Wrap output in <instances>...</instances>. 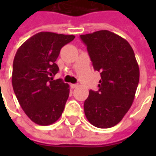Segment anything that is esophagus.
I'll return each mask as SVG.
<instances>
[{"label":"esophagus","mask_w":156,"mask_h":156,"mask_svg":"<svg viewBox=\"0 0 156 156\" xmlns=\"http://www.w3.org/2000/svg\"><path fill=\"white\" fill-rule=\"evenodd\" d=\"M78 84H71V88H78Z\"/></svg>","instance_id":"obj_1"}]
</instances>
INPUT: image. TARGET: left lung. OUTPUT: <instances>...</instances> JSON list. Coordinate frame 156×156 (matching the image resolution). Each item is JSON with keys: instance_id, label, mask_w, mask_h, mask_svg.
Wrapping results in <instances>:
<instances>
[{"instance_id": "8db88e82", "label": "left lung", "mask_w": 156, "mask_h": 156, "mask_svg": "<svg viewBox=\"0 0 156 156\" xmlns=\"http://www.w3.org/2000/svg\"><path fill=\"white\" fill-rule=\"evenodd\" d=\"M80 38L101 76L98 90H90L84 101L85 115L95 127L111 128L122 120L134 101L140 80L134 52L125 39L107 30Z\"/></svg>"}]
</instances>
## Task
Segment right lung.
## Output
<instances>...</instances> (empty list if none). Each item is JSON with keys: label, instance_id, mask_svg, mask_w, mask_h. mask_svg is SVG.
I'll list each match as a JSON object with an SVG mask.
<instances>
[{"label": "right lung", "instance_id": "right-lung-1", "mask_svg": "<svg viewBox=\"0 0 156 156\" xmlns=\"http://www.w3.org/2000/svg\"><path fill=\"white\" fill-rule=\"evenodd\" d=\"M73 35L41 32L18 48L13 61L12 83L21 107L39 125H50L60 118L69 96V85L50 78L59 71L56 61L61 48Z\"/></svg>", "mask_w": 156, "mask_h": 156}]
</instances>
